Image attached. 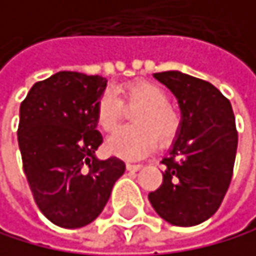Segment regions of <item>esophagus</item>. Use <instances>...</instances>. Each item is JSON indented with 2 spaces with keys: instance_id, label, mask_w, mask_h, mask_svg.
I'll use <instances>...</instances> for the list:
<instances>
[{
  "instance_id": "esophagus-1",
  "label": "esophagus",
  "mask_w": 256,
  "mask_h": 256,
  "mask_svg": "<svg viewBox=\"0 0 256 256\" xmlns=\"http://www.w3.org/2000/svg\"><path fill=\"white\" fill-rule=\"evenodd\" d=\"M142 167V164H126V170H130V172H138L139 169Z\"/></svg>"
}]
</instances>
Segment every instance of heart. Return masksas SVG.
<instances>
[{
  "instance_id": "1",
  "label": "heart",
  "mask_w": 256,
  "mask_h": 256,
  "mask_svg": "<svg viewBox=\"0 0 256 256\" xmlns=\"http://www.w3.org/2000/svg\"><path fill=\"white\" fill-rule=\"evenodd\" d=\"M125 103L139 106L132 114L134 126L120 128L106 140V150L124 160H138L150 153L156 139L169 144L180 131V116L170 108V100L161 86L150 81L131 82L125 89ZM124 106L112 94L104 92L95 106L96 124L103 130H112L120 120Z\"/></svg>"
}]
</instances>
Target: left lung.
Returning <instances> with one entry per match:
<instances>
[{"instance_id":"8db88e82","label":"left lung","mask_w":256,"mask_h":256,"mask_svg":"<svg viewBox=\"0 0 256 256\" xmlns=\"http://www.w3.org/2000/svg\"><path fill=\"white\" fill-rule=\"evenodd\" d=\"M153 76L169 87L182 109V122L166 166L162 184L148 194L160 216L178 227L210 219L227 194L238 148L230 102L211 82L170 70Z\"/></svg>"}]
</instances>
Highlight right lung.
<instances>
[{"label":"right lung","mask_w":256,"mask_h":256,"mask_svg":"<svg viewBox=\"0 0 256 256\" xmlns=\"http://www.w3.org/2000/svg\"><path fill=\"white\" fill-rule=\"evenodd\" d=\"M106 78L59 72L36 82L20 106L23 170L44 216L62 228L95 220L125 172L118 158L95 156L103 138L95 106Z\"/></svg>","instance_id":"add662e5"}]
</instances>
